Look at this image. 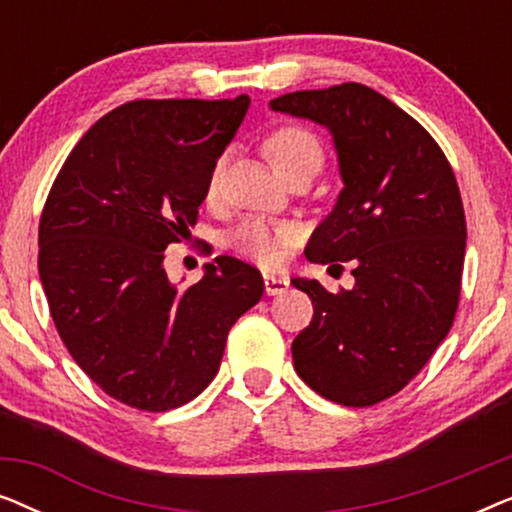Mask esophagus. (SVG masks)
Masks as SVG:
<instances>
[{"label": "esophagus", "instance_id": "1", "mask_svg": "<svg viewBox=\"0 0 512 512\" xmlns=\"http://www.w3.org/2000/svg\"><path fill=\"white\" fill-rule=\"evenodd\" d=\"M263 284H265V293H268V296H277V293H284L286 289H289V277L275 275V272H265Z\"/></svg>", "mask_w": 512, "mask_h": 512}]
</instances>
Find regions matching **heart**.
Listing matches in <instances>:
<instances>
[{"mask_svg":"<svg viewBox=\"0 0 512 512\" xmlns=\"http://www.w3.org/2000/svg\"><path fill=\"white\" fill-rule=\"evenodd\" d=\"M265 153L277 167L279 174H289L300 165L321 167L324 163V149L321 142L312 135L310 130L300 125H282L272 130L270 137L265 139ZM226 153L216 160L212 172L207 179V195L214 198L221 188L223 170H226ZM300 240V230L293 223H272L265 219H247L230 233L228 244L237 254L249 258L263 268H277L284 263L289 249Z\"/></svg>","mask_w":512,"mask_h":512,"instance_id":"1","label":"heart"}]
</instances>
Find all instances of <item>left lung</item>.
Listing matches in <instances>:
<instances>
[{"label":"left lung","mask_w":512,"mask_h":512,"mask_svg":"<svg viewBox=\"0 0 512 512\" xmlns=\"http://www.w3.org/2000/svg\"><path fill=\"white\" fill-rule=\"evenodd\" d=\"M270 107L331 130L345 188L305 256L352 261L356 279L338 293L293 279L314 305L291 345L293 366L328 401L375 405L398 394L452 328L466 251L457 179L436 139L361 83L296 90Z\"/></svg>","instance_id":"1"}]
</instances>
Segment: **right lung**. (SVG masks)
<instances>
[{
    "label": "right lung",
    "instance_id": "obj_1",
    "mask_svg": "<svg viewBox=\"0 0 512 512\" xmlns=\"http://www.w3.org/2000/svg\"><path fill=\"white\" fill-rule=\"evenodd\" d=\"M249 102H125L79 139L46 198L39 277L53 324L83 373L130 408L193 401L219 373L230 326L263 296L261 272L233 256L186 289L163 268Z\"/></svg>",
    "mask_w": 512,
    "mask_h": 512
}]
</instances>
